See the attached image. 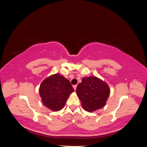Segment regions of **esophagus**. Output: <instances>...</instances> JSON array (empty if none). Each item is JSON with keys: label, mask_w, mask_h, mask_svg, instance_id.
<instances>
[{"label": "esophagus", "mask_w": 147, "mask_h": 147, "mask_svg": "<svg viewBox=\"0 0 147 147\" xmlns=\"http://www.w3.org/2000/svg\"><path fill=\"white\" fill-rule=\"evenodd\" d=\"M73 88H74V90L75 91L76 90V89H77V85H74L73 86Z\"/></svg>", "instance_id": "obj_1"}]
</instances>
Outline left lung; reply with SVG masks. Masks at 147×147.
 I'll return each instance as SVG.
<instances>
[{
    "mask_svg": "<svg viewBox=\"0 0 147 147\" xmlns=\"http://www.w3.org/2000/svg\"><path fill=\"white\" fill-rule=\"evenodd\" d=\"M76 92L84 110L88 112L102 109L105 105L110 90L108 84L100 78L86 77L77 86Z\"/></svg>",
    "mask_w": 147,
    "mask_h": 147,
    "instance_id": "1",
    "label": "left lung"
}]
</instances>
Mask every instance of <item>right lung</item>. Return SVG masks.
<instances>
[{
    "label": "right lung",
    "mask_w": 147,
    "mask_h": 147,
    "mask_svg": "<svg viewBox=\"0 0 147 147\" xmlns=\"http://www.w3.org/2000/svg\"><path fill=\"white\" fill-rule=\"evenodd\" d=\"M74 91L68 80L57 73L47 77L39 88V95L43 105L53 112L63 109L70 94Z\"/></svg>",
    "instance_id": "right-lung-1"
}]
</instances>
